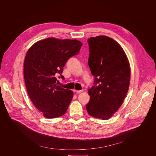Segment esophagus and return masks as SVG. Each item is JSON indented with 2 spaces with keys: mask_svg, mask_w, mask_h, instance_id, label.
<instances>
[{
  "mask_svg": "<svg viewBox=\"0 0 156 156\" xmlns=\"http://www.w3.org/2000/svg\"><path fill=\"white\" fill-rule=\"evenodd\" d=\"M77 94H79V93H81L83 91V89H82V90H74Z\"/></svg>",
  "mask_w": 156,
  "mask_h": 156,
  "instance_id": "1",
  "label": "esophagus"
}]
</instances>
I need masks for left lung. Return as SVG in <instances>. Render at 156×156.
Returning a JSON list of instances; mask_svg holds the SVG:
<instances>
[{
  "mask_svg": "<svg viewBox=\"0 0 156 156\" xmlns=\"http://www.w3.org/2000/svg\"><path fill=\"white\" fill-rule=\"evenodd\" d=\"M88 65L94 76L88 90L89 115L100 119L111 118L122 105L129 88L130 68L127 57L116 41L106 36L88 40Z\"/></svg>",
  "mask_w": 156,
  "mask_h": 156,
  "instance_id": "left-lung-1",
  "label": "left lung"
}]
</instances>
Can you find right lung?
I'll return each mask as SVG.
<instances>
[{
    "label": "right lung",
    "instance_id": "right-lung-1",
    "mask_svg": "<svg viewBox=\"0 0 156 156\" xmlns=\"http://www.w3.org/2000/svg\"><path fill=\"white\" fill-rule=\"evenodd\" d=\"M82 45L76 40L48 38L39 41L27 51L24 62V78L30 100L47 118L66 113L73 97V91L58 85L69 58L79 54Z\"/></svg>",
    "mask_w": 156,
    "mask_h": 156
}]
</instances>
